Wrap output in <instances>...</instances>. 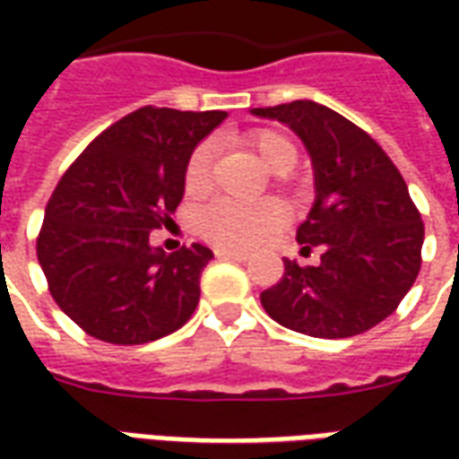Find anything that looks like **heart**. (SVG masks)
Returning a JSON list of instances; mask_svg holds the SVG:
<instances>
[{"mask_svg":"<svg viewBox=\"0 0 459 459\" xmlns=\"http://www.w3.org/2000/svg\"><path fill=\"white\" fill-rule=\"evenodd\" d=\"M223 226L230 230L238 246L243 248H260L280 226L278 216H273L270 211L260 206H236L223 213Z\"/></svg>","mask_w":459,"mask_h":459,"instance_id":"b5f03b06","label":"heart"}]
</instances>
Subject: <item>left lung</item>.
Wrapping results in <instances>:
<instances>
[{"mask_svg":"<svg viewBox=\"0 0 459 459\" xmlns=\"http://www.w3.org/2000/svg\"><path fill=\"white\" fill-rule=\"evenodd\" d=\"M219 110L140 108L95 137L58 181L39 233V263L56 305L91 337L150 344L181 329L199 305L213 258L201 243L167 240L186 167Z\"/></svg>","mask_w":459,"mask_h":459,"instance_id":"left-lung-1","label":"left lung"}]
</instances>
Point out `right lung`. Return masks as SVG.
<instances>
[{
    "instance_id": "add662e5",
    "label": "right lung",
    "mask_w": 459,
    "mask_h": 459,
    "mask_svg": "<svg viewBox=\"0 0 459 459\" xmlns=\"http://www.w3.org/2000/svg\"><path fill=\"white\" fill-rule=\"evenodd\" d=\"M305 142L315 206L298 229L299 255L260 295L282 327L317 339L364 334L384 322L420 270L423 221L394 161L366 132L312 100L258 108Z\"/></svg>"
}]
</instances>
